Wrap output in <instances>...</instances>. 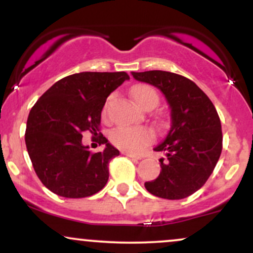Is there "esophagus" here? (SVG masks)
<instances>
[{"label": "esophagus", "mask_w": 253, "mask_h": 253, "mask_svg": "<svg viewBox=\"0 0 253 253\" xmlns=\"http://www.w3.org/2000/svg\"><path fill=\"white\" fill-rule=\"evenodd\" d=\"M124 156H127L129 157V158H134V159H141L140 156H136V155H133V153H129V152H123Z\"/></svg>", "instance_id": "1"}]
</instances>
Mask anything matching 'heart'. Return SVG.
Segmentation results:
<instances>
[{"label": "heart", "mask_w": 253, "mask_h": 253, "mask_svg": "<svg viewBox=\"0 0 253 253\" xmlns=\"http://www.w3.org/2000/svg\"><path fill=\"white\" fill-rule=\"evenodd\" d=\"M132 97L141 108L152 109L158 104L159 96L158 92L151 85L147 84H138L130 90ZM110 96L104 106L103 113H106ZM109 141L118 149H121L127 152H139L153 140V132L147 127H127L119 126L113 128L108 134Z\"/></svg>", "instance_id": "b5f03b06"}]
</instances>
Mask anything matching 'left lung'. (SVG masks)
<instances>
[{
    "mask_svg": "<svg viewBox=\"0 0 253 253\" xmlns=\"http://www.w3.org/2000/svg\"><path fill=\"white\" fill-rule=\"evenodd\" d=\"M132 75L161 89L171 108V128L155 147L167 157L159 159V176L145 182V188L162 199L190 196L207 182L221 155L222 130L215 107L193 81L181 75L161 70Z\"/></svg>",
    "mask_w": 253,
    "mask_h": 253,
    "instance_id": "8db88e82",
    "label": "left lung"
}]
</instances>
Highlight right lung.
<instances>
[{
	"label": "right lung",
	"instance_id": "add662e5",
	"mask_svg": "<svg viewBox=\"0 0 253 253\" xmlns=\"http://www.w3.org/2000/svg\"><path fill=\"white\" fill-rule=\"evenodd\" d=\"M126 72H80L46 90L32 107L25 141L37 176L52 193L69 199L96 194L109 177V162L120 152L101 134V152L83 146L82 133L97 134L107 97Z\"/></svg>",
	"mask_w": 253,
	"mask_h": 253
}]
</instances>
